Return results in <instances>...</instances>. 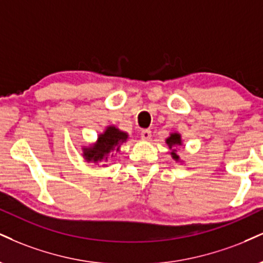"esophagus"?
<instances>
[{"mask_svg":"<svg viewBox=\"0 0 263 263\" xmlns=\"http://www.w3.org/2000/svg\"><path fill=\"white\" fill-rule=\"evenodd\" d=\"M152 137V132L151 129H142L141 131V138L143 141H149Z\"/></svg>","mask_w":263,"mask_h":263,"instance_id":"esophagus-1","label":"esophagus"}]
</instances>
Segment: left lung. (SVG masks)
Segmentation results:
<instances>
[{
	"label": "left lung",
	"mask_w": 263,
	"mask_h": 263,
	"mask_svg": "<svg viewBox=\"0 0 263 263\" xmlns=\"http://www.w3.org/2000/svg\"><path fill=\"white\" fill-rule=\"evenodd\" d=\"M166 143L169 144L170 149H172L174 145H180V144H181V138H180V135H179V134H173V135L170 136V137L166 140ZM172 156H173V158H174V159H175V160L179 159V156L175 153V149H173Z\"/></svg>",
	"instance_id": "1"
}]
</instances>
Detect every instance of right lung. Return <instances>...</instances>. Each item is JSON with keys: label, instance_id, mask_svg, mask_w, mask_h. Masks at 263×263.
Here are the masks:
<instances>
[{"label": "right lung", "instance_id": "obj_1", "mask_svg": "<svg viewBox=\"0 0 263 263\" xmlns=\"http://www.w3.org/2000/svg\"><path fill=\"white\" fill-rule=\"evenodd\" d=\"M127 140V135L125 132L119 131L116 127H107L103 135L98 137V142L94 145L84 149V157L88 162H101L107 159V154L116 149L119 151L120 144Z\"/></svg>", "mask_w": 263, "mask_h": 263}]
</instances>
